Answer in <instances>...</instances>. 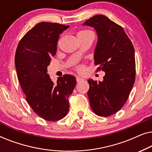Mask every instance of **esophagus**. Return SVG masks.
<instances>
[{"mask_svg": "<svg viewBox=\"0 0 152 152\" xmlns=\"http://www.w3.org/2000/svg\"><path fill=\"white\" fill-rule=\"evenodd\" d=\"M83 80H84V79L79 77H77V82H81V81H83Z\"/></svg>", "mask_w": 152, "mask_h": 152, "instance_id": "34e87169", "label": "esophagus"}]
</instances>
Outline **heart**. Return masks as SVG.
Wrapping results in <instances>:
<instances>
[{
    "label": "heart",
    "mask_w": 152,
    "mask_h": 152,
    "mask_svg": "<svg viewBox=\"0 0 152 152\" xmlns=\"http://www.w3.org/2000/svg\"><path fill=\"white\" fill-rule=\"evenodd\" d=\"M90 32V31H88V30H82V31H80V32H78V34H77V35L78 34H86V33H88V32ZM79 70H82V68H79Z\"/></svg>",
    "instance_id": "b5f03b06"
}]
</instances>
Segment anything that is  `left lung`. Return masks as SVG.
<instances>
[{"instance_id":"left-lung-1","label":"left lung","mask_w":152,"mask_h":152,"mask_svg":"<svg viewBox=\"0 0 152 152\" xmlns=\"http://www.w3.org/2000/svg\"><path fill=\"white\" fill-rule=\"evenodd\" d=\"M83 26L96 31L94 63L105 72L103 81L89 79L87 93L90 106L97 115L107 117L118 112L127 100L136 77L135 51L121 26L107 16L97 14Z\"/></svg>"}]
</instances>
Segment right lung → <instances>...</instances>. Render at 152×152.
I'll return each instance as SVG.
<instances>
[{
  "label": "right lung",
  "mask_w": 152,
  "mask_h": 152,
  "mask_svg": "<svg viewBox=\"0 0 152 152\" xmlns=\"http://www.w3.org/2000/svg\"><path fill=\"white\" fill-rule=\"evenodd\" d=\"M69 28L41 22L25 34L15 54V66L20 85L33 111L48 121L65 117L69 110L68 97L77 81L71 75L51 80L47 67L56 55L59 34Z\"/></svg>",
  "instance_id": "add662e5"
}]
</instances>
